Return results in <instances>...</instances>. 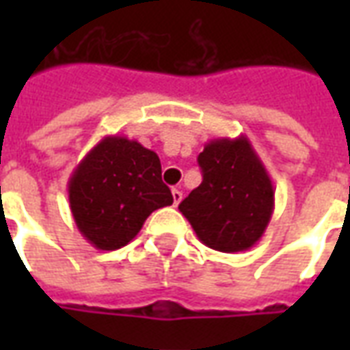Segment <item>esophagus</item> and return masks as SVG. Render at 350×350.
<instances>
[{
	"label": "esophagus",
	"instance_id": "1",
	"mask_svg": "<svg viewBox=\"0 0 350 350\" xmlns=\"http://www.w3.org/2000/svg\"><path fill=\"white\" fill-rule=\"evenodd\" d=\"M172 198H174V206H178L180 202H182L183 193L180 189H172Z\"/></svg>",
	"mask_w": 350,
	"mask_h": 350
}]
</instances>
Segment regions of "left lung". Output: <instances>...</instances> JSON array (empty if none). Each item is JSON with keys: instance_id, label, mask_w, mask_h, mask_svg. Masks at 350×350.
Here are the masks:
<instances>
[{"instance_id": "obj_1", "label": "left lung", "mask_w": 350, "mask_h": 350, "mask_svg": "<svg viewBox=\"0 0 350 350\" xmlns=\"http://www.w3.org/2000/svg\"><path fill=\"white\" fill-rule=\"evenodd\" d=\"M202 183L178 210L198 240L221 253L247 251L262 238L275 204L268 170L250 138H213L198 155Z\"/></svg>"}]
</instances>
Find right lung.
Wrapping results in <instances>:
<instances>
[{
  "label": "right lung",
  "mask_w": 350,
  "mask_h": 350,
  "mask_svg": "<svg viewBox=\"0 0 350 350\" xmlns=\"http://www.w3.org/2000/svg\"><path fill=\"white\" fill-rule=\"evenodd\" d=\"M67 191L80 234L100 251L127 245L150 213L174 202L161 180L157 153L118 135L105 137L86 153Z\"/></svg>",
  "instance_id": "1"
}]
</instances>
